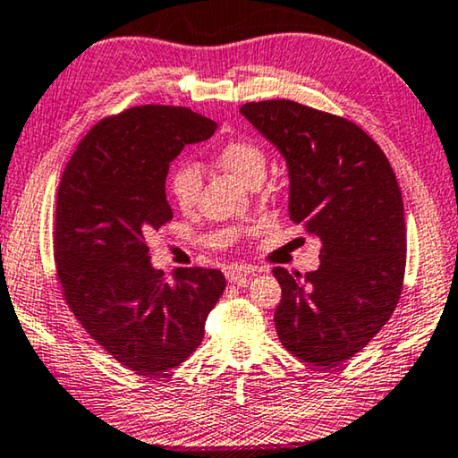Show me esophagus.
<instances>
[{"label":"esophagus","instance_id":"1","mask_svg":"<svg viewBox=\"0 0 458 458\" xmlns=\"http://www.w3.org/2000/svg\"><path fill=\"white\" fill-rule=\"evenodd\" d=\"M253 274H256V268H251V266H227L225 268V276L229 283H242L243 278L253 276Z\"/></svg>","mask_w":458,"mask_h":458}]
</instances>
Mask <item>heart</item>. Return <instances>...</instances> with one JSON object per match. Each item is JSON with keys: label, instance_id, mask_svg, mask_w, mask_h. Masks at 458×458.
Instances as JSON below:
<instances>
[{"label": "heart", "instance_id": "heart-1", "mask_svg": "<svg viewBox=\"0 0 458 458\" xmlns=\"http://www.w3.org/2000/svg\"><path fill=\"white\" fill-rule=\"evenodd\" d=\"M216 165L227 174L233 175L242 184H251V182L262 180L266 174V164H268V156L266 149L258 140L250 137H233L216 149L215 153ZM170 194L175 205H178L184 213L194 210L200 199L202 188V175L199 165L194 164H182L174 167L170 174Z\"/></svg>", "mask_w": 458, "mask_h": 458}]
</instances>
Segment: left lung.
Returning <instances> with one entry per match:
<instances>
[{"instance_id": "1", "label": "left lung", "mask_w": 458, "mask_h": 458, "mask_svg": "<svg viewBox=\"0 0 458 458\" xmlns=\"http://www.w3.org/2000/svg\"><path fill=\"white\" fill-rule=\"evenodd\" d=\"M242 114L286 159L291 221L321 242L318 270H272L283 286L278 337L302 362L334 369L367 346L401 297L407 235L397 178L348 118L293 100L248 102Z\"/></svg>"}]
</instances>
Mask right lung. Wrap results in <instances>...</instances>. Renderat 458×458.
I'll use <instances>...</instances> for the list:
<instances>
[{"mask_svg": "<svg viewBox=\"0 0 458 458\" xmlns=\"http://www.w3.org/2000/svg\"><path fill=\"white\" fill-rule=\"evenodd\" d=\"M216 123L182 106L147 104L106 116L80 140L55 205V268L81 327L137 375H161L200 346L221 270L149 262V239L172 221L165 178L186 145Z\"/></svg>", "mask_w": 458, "mask_h": 458, "instance_id": "1", "label": "right lung"}]
</instances>
